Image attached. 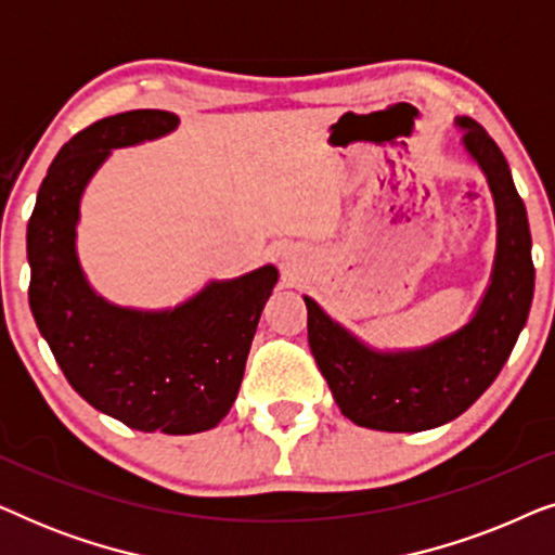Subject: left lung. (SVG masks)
I'll return each mask as SVG.
<instances>
[{"mask_svg": "<svg viewBox=\"0 0 555 555\" xmlns=\"http://www.w3.org/2000/svg\"><path fill=\"white\" fill-rule=\"evenodd\" d=\"M454 124L462 131V149L488 179L498 217L490 285L473 318L427 346L382 351L302 295L310 351L338 409L359 427L424 431L457 420L495 382L528 321L535 270L526 204L488 131L467 116Z\"/></svg>", "mask_w": 555, "mask_h": 555, "instance_id": "8db88e82", "label": "left lung"}]
</instances>
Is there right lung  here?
Wrapping results in <instances>:
<instances>
[{
  "label": "right lung",
  "instance_id": "right-lung-1",
  "mask_svg": "<svg viewBox=\"0 0 555 555\" xmlns=\"http://www.w3.org/2000/svg\"><path fill=\"white\" fill-rule=\"evenodd\" d=\"M169 111H128L75 133L42 179L27 224L29 308L57 366L98 412L139 431L196 435L217 427L237 399L275 264L164 310L124 308L90 287L80 268V199L113 149L171 133Z\"/></svg>",
  "mask_w": 555,
  "mask_h": 555
}]
</instances>
